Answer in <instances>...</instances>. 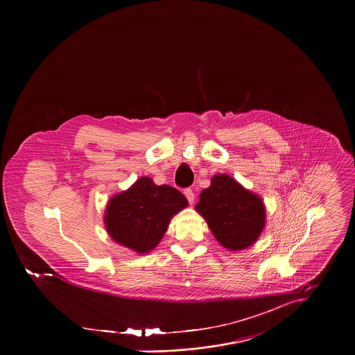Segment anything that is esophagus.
Segmentation results:
<instances>
[{
    "label": "esophagus",
    "mask_w": 355,
    "mask_h": 355,
    "mask_svg": "<svg viewBox=\"0 0 355 355\" xmlns=\"http://www.w3.org/2000/svg\"><path fill=\"white\" fill-rule=\"evenodd\" d=\"M184 196H186V198H187V201L190 202V205H193V202H194V200H196L194 191H193L191 189H187V190H184Z\"/></svg>",
    "instance_id": "obj_1"
}]
</instances>
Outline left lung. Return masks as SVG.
I'll use <instances>...</instances> for the list:
<instances>
[{
  "label": "left lung",
  "instance_id": "obj_1",
  "mask_svg": "<svg viewBox=\"0 0 355 355\" xmlns=\"http://www.w3.org/2000/svg\"><path fill=\"white\" fill-rule=\"evenodd\" d=\"M196 210L218 243L232 252L250 248L265 227L263 201L225 173L211 178Z\"/></svg>",
  "mask_w": 355,
  "mask_h": 355
}]
</instances>
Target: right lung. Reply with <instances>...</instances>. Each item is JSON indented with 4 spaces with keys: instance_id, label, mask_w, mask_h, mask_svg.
<instances>
[{
    "instance_id": "add662e5",
    "label": "right lung",
    "mask_w": 355,
    "mask_h": 355,
    "mask_svg": "<svg viewBox=\"0 0 355 355\" xmlns=\"http://www.w3.org/2000/svg\"><path fill=\"white\" fill-rule=\"evenodd\" d=\"M187 205L179 190L157 186L144 176L110 198L103 217L105 227L116 243L135 253H149L162 239L171 218Z\"/></svg>"
}]
</instances>
